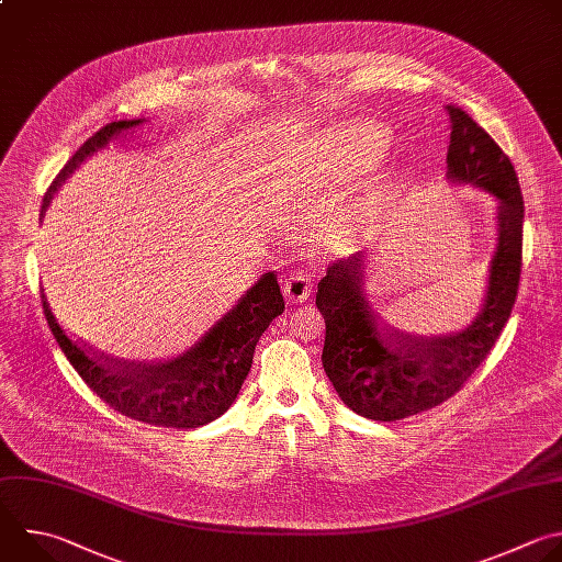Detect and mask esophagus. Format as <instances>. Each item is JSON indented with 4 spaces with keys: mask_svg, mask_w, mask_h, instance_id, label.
<instances>
[{
    "mask_svg": "<svg viewBox=\"0 0 562 562\" xmlns=\"http://www.w3.org/2000/svg\"><path fill=\"white\" fill-rule=\"evenodd\" d=\"M311 280L306 273L302 271H291L286 276H282V291L286 295L289 302L297 304V302H304L308 295H311Z\"/></svg>",
    "mask_w": 562,
    "mask_h": 562,
    "instance_id": "1",
    "label": "esophagus"
}]
</instances>
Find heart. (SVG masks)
Instances as JSON below:
<instances>
[{
    "label": "heart",
    "mask_w": 562,
    "mask_h": 562,
    "mask_svg": "<svg viewBox=\"0 0 562 562\" xmlns=\"http://www.w3.org/2000/svg\"><path fill=\"white\" fill-rule=\"evenodd\" d=\"M386 147V134L372 125H335L311 134L300 147V167L324 182L346 180L375 162Z\"/></svg>",
    "instance_id": "obj_1"
}]
</instances>
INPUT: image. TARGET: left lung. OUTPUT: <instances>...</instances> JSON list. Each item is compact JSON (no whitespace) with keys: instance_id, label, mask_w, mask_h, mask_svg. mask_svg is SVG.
<instances>
[{"instance_id":"8db88e82","label":"left lung","mask_w":562,"mask_h":562,"mask_svg":"<svg viewBox=\"0 0 562 562\" xmlns=\"http://www.w3.org/2000/svg\"><path fill=\"white\" fill-rule=\"evenodd\" d=\"M446 110L452 123L448 178L479 187L498 205V243L483 308L459 333L417 339L386 324L368 302L363 254L333 262L315 293L326 322L322 363L339 400L366 419L397 422L459 393L492 350L516 302L525 216L518 176L470 114L457 105Z\"/></svg>"}]
</instances>
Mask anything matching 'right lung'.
<instances>
[{
    "label": "right lung",
    "instance_id": "obj_1",
    "mask_svg": "<svg viewBox=\"0 0 562 562\" xmlns=\"http://www.w3.org/2000/svg\"><path fill=\"white\" fill-rule=\"evenodd\" d=\"M143 123L145 119L112 121L90 136L53 180L40 221L59 187L88 156ZM42 302L61 352L97 397L130 419L178 430L205 426L229 411L249 375L260 335L284 311L278 276L269 271L190 350L158 363H127L72 339L57 322L44 289Z\"/></svg>",
    "mask_w": 562,
    "mask_h": 562
}]
</instances>
